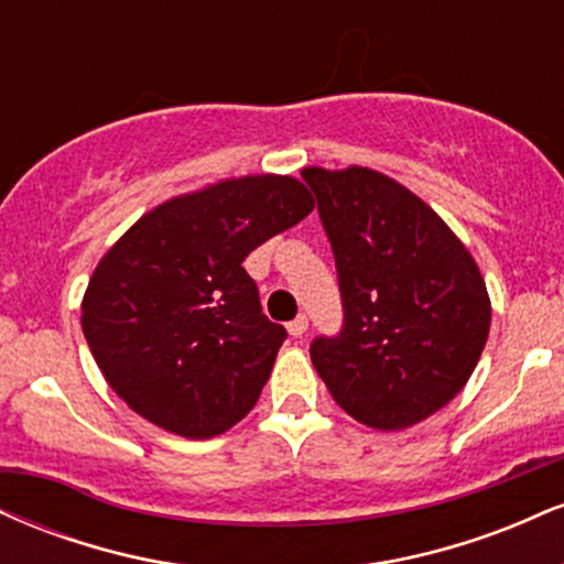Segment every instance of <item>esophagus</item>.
I'll use <instances>...</instances> for the list:
<instances>
[{
  "instance_id": "esophagus-1",
  "label": "esophagus",
  "mask_w": 564,
  "mask_h": 564,
  "mask_svg": "<svg viewBox=\"0 0 564 564\" xmlns=\"http://www.w3.org/2000/svg\"><path fill=\"white\" fill-rule=\"evenodd\" d=\"M286 328H289V334L294 336V339H300V336L307 334V315H296V318L291 321Z\"/></svg>"
}]
</instances>
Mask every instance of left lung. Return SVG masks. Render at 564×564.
Returning <instances> with one entry per match:
<instances>
[{
	"instance_id": "left-lung-1",
	"label": "left lung",
	"mask_w": 564,
	"mask_h": 564,
	"mask_svg": "<svg viewBox=\"0 0 564 564\" xmlns=\"http://www.w3.org/2000/svg\"><path fill=\"white\" fill-rule=\"evenodd\" d=\"M339 273L345 326L310 347L355 422L398 432L464 390L490 332V296L467 246L398 180L368 166H304Z\"/></svg>"
}]
</instances>
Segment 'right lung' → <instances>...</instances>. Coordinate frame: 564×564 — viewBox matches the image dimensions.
Wrapping results in <instances>:
<instances>
[{"label": "right lung", "instance_id": "right-lung-1", "mask_svg": "<svg viewBox=\"0 0 564 564\" xmlns=\"http://www.w3.org/2000/svg\"><path fill=\"white\" fill-rule=\"evenodd\" d=\"M315 209L289 174H246L145 212L97 262L82 332L124 403L209 440L260 400L286 328L264 318L243 260Z\"/></svg>", "mask_w": 564, "mask_h": 564}]
</instances>
